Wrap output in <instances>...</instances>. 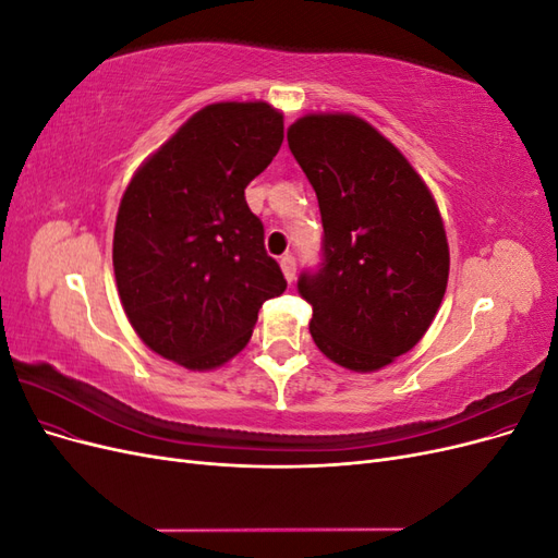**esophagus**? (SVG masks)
Masks as SVG:
<instances>
[{
  "label": "esophagus",
  "instance_id": "34e87169",
  "mask_svg": "<svg viewBox=\"0 0 558 558\" xmlns=\"http://www.w3.org/2000/svg\"><path fill=\"white\" fill-rule=\"evenodd\" d=\"M279 265H281V269H283L286 281H293V279H295V267H298L295 256H291V253H286V256H281Z\"/></svg>",
  "mask_w": 558,
  "mask_h": 558
}]
</instances>
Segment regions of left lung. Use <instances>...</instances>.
I'll use <instances>...</instances> for the list:
<instances>
[{
  "label": "left lung",
  "mask_w": 558,
  "mask_h": 558,
  "mask_svg": "<svg viewBox=\"0 0 558 558\" xmlns=\"http://www.w3.org/2000/svg\"><path fill=\"white\" fill-rule=\"evenodd\" d=\"M289 146L316 191L324 240L298 293L337 365L373 373L408 353L440 310L449 246L426 183L400 150L349 113H310Z\"/></svg>",
  "instance_id": "1"
}]
</instances>
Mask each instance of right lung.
I'll list each match as a JSON object with an SVG mask.
<instances>
[{
	"label": "right lung",
	"instance_id": "1",
	"mask_svg": "<svg viewBox=\"0 0 558 558\" xmlns=\"http://www.w3.org/2000/svg\"><path fill=\"white\" fill-rule=\"evenodd\" d=\"M283 116L265 102L197 111L132 177L113 230L123 310L146 347L189 369L242 351L286 291L244 189L272 162Z\"/></svg>",
	"mask_w": 558,
	"mask_h": 558
}]
</instances>
